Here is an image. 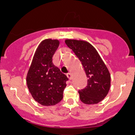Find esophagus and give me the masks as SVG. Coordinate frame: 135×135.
I'll use <instances>...</instances> for the list:
<instances>
[{
	"mask_svg": "<svg viewBox=\"0 0 135 135\" xmlns=\"http://www.w3.org/2000/svg\"><path fill=\"white\" fill-rule=\"evenodd\" d=\"M67 76H68V78L70 80H71V78H72V76H71V73H68V74H67Z\"/></svg>",
	"mask_w": 135,
	"mask_h": 135,
	"instance_id": "1",
	"label": "esophagus"
}]
</instances>
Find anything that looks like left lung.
Listing matches in <instances>:
<instances>
[{"label":"left lung","instance_id":"left-lung-1","mask_svg":"<svg viewBox=\"0 0 135 135\" xmlns=\"http://www.w3.org/2000/svg\"><path fill=\"white\" fill-rule=\"evenodd\" d=\"M65 44L81 61L88 78L86 86L78 90L81 101L88 105L98 103L108 95L110 88L109 70L90 43L83 40H66Z\"/></svg>","mask_w":135,"mask_h":135}]
</instances>
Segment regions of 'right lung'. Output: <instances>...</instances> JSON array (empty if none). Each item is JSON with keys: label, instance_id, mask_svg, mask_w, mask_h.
Returning <instances> with one entry per match:
<instances>
[{"label": "right lung", "instance_id": "add662e5", "mask_svg": "<svg viewBox=\"0 0 135 135\" xmlns=\"http://www.w3.org/2000/svg\"><path fill=\"white\" fill-rule=\"evenodd\" d=\"M59 40L46 39L34 54L26 77L32 97L42 105H54L61 101L68 78L53 64V57Z\"/></svg>", "mask_w": 135, "mask_h": 135}]
</instances>
